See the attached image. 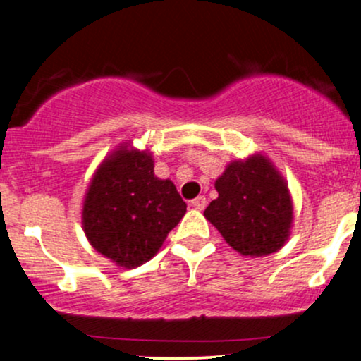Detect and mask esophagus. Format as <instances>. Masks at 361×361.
<instances>
[{
    "label": "esophagus",
    "instance_id": "obj_1",
    "mask_svg": "<svg viewBox=\"0 0 361 361\" xmlns=\"http://www.w3.org/2000/svg\"><path fill=\"white\" fill-rule=\"evenodd\" d=\"M192 205H193L195 209H197V210H204L205 207H207V198H205V197H202V195H200V197L193 198V200H192Z\"/></svg>",
    "mask_w": 361,
    "mask_h": 361
}]
</instances>
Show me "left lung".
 I'll use <instances>...</instances> for the list:
<instances>
[{
	"instance_id": "1",
	"label": "left lung",
	"mask_w": 361,
	"mask_h": 361,
	"mask_svg": "<svg viewBox=\"0 0 361 361\" xmlns=\"http://www.w3.org/2000/svg\"><path fill=\"white\" fill-rule=\"evenodd\" d=\"M219 197L204 215L244 256H267L288 239L293 209L283 178L264 156L234 161L215 181Z\"/></svg>"
}]
</instances>
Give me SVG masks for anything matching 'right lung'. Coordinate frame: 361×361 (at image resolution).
<instances>
[{
	"label": "right lung",
	"instance_id": "right-lung-1",
	"mask_svg": "<svg viewBox=\"0 0 361 361\" xmlns=\"http://www.w3.org/2000/svg\"><path fill=\"white\" fill-rule=\"evenodd\" d=\"M186 212L169 180L154 176L149 152L122 146L94 173L82 207V229L100 255L118 267L144 264Z\"/></svg>",
	"mask_w": 361,
	"mask_h": 361
}]
</instances>
